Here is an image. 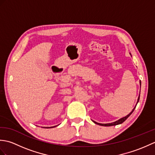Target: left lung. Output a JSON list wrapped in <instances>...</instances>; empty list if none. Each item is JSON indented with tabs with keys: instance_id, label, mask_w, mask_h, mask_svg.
<instances>
[{
	"instance_id": "8db88e82",
	"label": "left lung",
	"mask_w": 155,
	"mask_h": 155,
	"mask_svg": "<svg viewBox=\"0 0 155 155\" xmlns=\"http://www.w3.org/2000/svg\"><path fill=\"white\" fill-rule=\"evenodd\" d=\"M140 84L141 85V82H140ZM139 98H140V95H139V98H138L137 103H138V102H139ZM136 108V107L133 108V110H132V112H130V113L128 114L127 115V116L124 117H123V118H120V119H119L118 120H117V121H116V122H114V123H108V124H101V123H97V122H95V121H93V122H94V123L95 124H98V125H101V126H105V127L114 126V125L120 124H121V123H123L124 121H125V120H126L127 119V118H128V117H129L131 114L133 113V112L134 111V108Z\"/></svg>"
}]
</instances>
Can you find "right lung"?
Returning <instances> with one entry per match:
<instances>
[{
    "instance_id": "right-lung-1",
    "label": "right lung",
    "mask_w": 155,
    "mask_h": 155,
    "mask_svg": "<svg viewBox=\"0 0 155 155\" xmlns=\"http://www.w3.org/2000/svg\"><path fill=\"white\" fill-rule=\"evenodd\" d=\"M54 127H57V126H54ZM44 128V127H43ZM46 128H52V127H46Z\"/></svg>"
}]
</instances>
